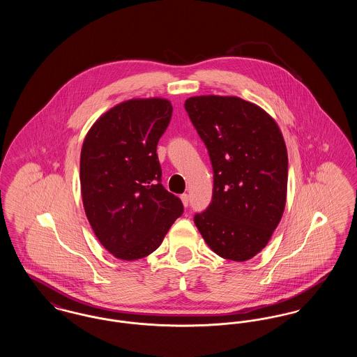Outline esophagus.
I'll use <instances>...</instances> for the list:
<instances>
[{"label": "esophagus", "mask_w": 357, "mask_h": 357, "mask_svg": "<svg viewBox=\"0 0 357 357\" xmlns=\"http://www.w3.org/2000/svg\"><path fill=\"white\" fill-rule=\"evenodd\" d=\"M181 199H182V204H183V206L187 207V206H188V202H190L188 195H187V194H182V195H181Z\"/></svg>", "instance_id": "obj_1"}]
</instances>
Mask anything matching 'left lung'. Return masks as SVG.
Masks as SVG:
<instances>
[{
  "instance_id": "left-lung-1",
  "label": "left lung",
  "mask_w": 357,
  "mask_h": 357,
  "mask_svg": "<svg viewBox=\"0 0 357 357\" xmlns=\"http://www.w3.org/2000/svg\"><path fill=\"white\" fill-rule=\"evenodd\" d=\"M214 171L213 199L194 217L208 248L243 262L271 241L288 191V151L272 116L237 96L202 95L185 102Z\"/></svg>"
}]
</instances>
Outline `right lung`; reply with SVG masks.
Masks as SVG:
<instances>
[{"label": "right lung", "mask_w": 357, "mask_h": 357, "mask_svg": "<svg viewBox=\"0 0 357 357\" xmlns=\"http://www.w3.org/2000/svg\"><path fill=\"white\" fill-rule=\"evenodd\" d=\"M171 114L167 99H130L104 112L85 135L80 153L85 215L118 259L151 255L183 213L182 201L160 183L156 153Z\"/></svg>", "instance_id": "add662e5"}]
</instances>
